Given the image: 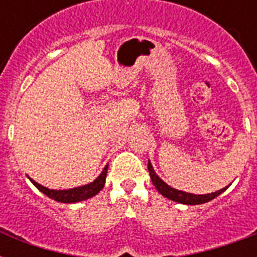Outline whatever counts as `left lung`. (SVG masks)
<instances>
[{
  "label": "left lung",
  "instance_id": "left-lung-1",
  "mask_svg": "<svg viewBox=\"0 0 257 257\" xmlns=\"http://www.w3.org/2000/svg\"><path fill=\"white\" fill-rule=\"evenodd\" d=\"M148 171L149 175H151V180H152V184L155 185L159 193L167 197V199L172 200V201H176V203L180 204H187V205H197V204H204L208 203V201H211L215 197H217L219 195H221L228 187H224L223 189H220V191L212 192V193H205V195H195V193H188V192L184 191H179V189H176V188H172L171 185L165 183L164 180H161L159 177L155 169L152 167V163L148 161Z\"/></svg>",
  "mask_w": 257,
  "mask_h": 257
}]
</instances>
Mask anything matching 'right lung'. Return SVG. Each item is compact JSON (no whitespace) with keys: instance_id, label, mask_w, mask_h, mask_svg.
<instances>
[{"instance_id":"1","label":"right lung","mask_w":257,"mask_h":257,"mask_svg":"<svg viewBox=\"0 0 257 257\" xmlns=\"http://www.w3.org/2000/svg\"><path fill=\"white\" fill-rule=\"evenodd\" d=\"M106 172H108V165H105V168L98 175V177L96 180H93L92 183L81 185V187L70 188V189H49V188L38 184L37 181H34L29 176H28V179L33 183V185L37 188L38 191H41L44 195H46L50 199L56 200L58 203L72 204L78 203V201H84V200H88L90 197H93V196H96L104 188L105 179H106Z\"/></svg>"}]
</instances>
